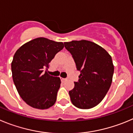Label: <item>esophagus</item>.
I'll use <instances>...</instances> for the list:
<instances>
[{
	"label": "esophagus",
	"mask_w": 133,
	"mask_h": 133,
	"mask_svg": "<svg viewBox=\"0 0 133 133\" xmlns=\"http://www.w3.org/2000/svg\"><path fill=\"white\" fill-rule=\"evenodd\" d=\"M60 79H61V81H64L67 79V78H64V77H60Z\"/></svg>",
	"instance_id": "34e87169"
}]
</instances>
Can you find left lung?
<instances>
[{
  "label": "left lung",
  "instance_id": "left-lung-1",
  "mask_svg": "<svg viewBox=\"0 0 133 133\" xmlns=\"http://www.w3.org/2000/svg\"><path fill=\"white\" fill-rule=\"evenodd\" d=\"M64 46L80 71L78 81L69 91L71 103L79 109L93 108L111 87L114 73L112 58L105 49L87 40L64 42Z\"/></svg>",
  "mask_w": 133,
  "mask_h": 133
}]
</instances>
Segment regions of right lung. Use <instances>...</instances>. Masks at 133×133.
I'll return each mask as SVG.
<instances>
[{"label": "right lung", "instance_id": "right-lung-1", "mask_svg": "<svg viewBox=\"0 0 133 133\" xmlns=\"http://www.w3.org/2000/svg\"><path fill=\"white\" fill-rule=\"evenodd\" d=\"M64 47L62 42L38 38L22 45L14 54L13 81L21 98L32 107L46 109L56 103L61 80L47 70L49 63Z\"/></svg>", "mask_w": 133, "mask_h": 133}]
</instances>
